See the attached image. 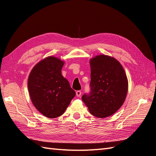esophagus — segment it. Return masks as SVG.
I'll return each instance as SVG.
<instances>
[{
    "mask_svg": "<svg viewBox=\"0 0 156 156\" xmlns=\"http://www.w3.org/2000/svg\"><path fill=\"white\" fill-rule=\"evenodd\" d=\"M76 96H77V97H80L81 96V92L80 91V90H77V92H76Z\"/></svg>",
    "mask_w": 156,
    "mask_h": 156,
    "instance_id": "1",
    "label": "esophagus"
}]
</instances>
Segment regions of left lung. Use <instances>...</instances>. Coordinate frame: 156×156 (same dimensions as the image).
I'll use <instances>...</instances> for the list:
<instances>
[{"instance_id": "8db88e82", "label": "left lung", "mask_w": 156, "mask_h": 156, "mask_svg": "<svg viewBox=\"0 0 156 156\" xmlns=\"http://www.w3.org/2000/svg\"><path fill=\"white\" fill-rule=\"evenodd\" d=\"M90 92L82 100L91 115L105 118L115 113L126 100L128 81L121 64L111 56L100 55L90 60Z\"/></svg>"}]
</instances>
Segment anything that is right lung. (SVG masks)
I'll list each match as a JSON object with an SVG mask.
<instances>
[{"label":"right lung","mask_w":156,"mask_h":156,"mask_svg":"<svg viewBox=\"0 0 156 156\" xmlns=\"http://www.w3.org/2000/svg\"><path fill=\"white\" fill-rule=\"evenodd\" d=\"M64 61L48 56L32 68L28 79V89L36 109L49 119L65 112L75 92L61 73Z\"/></svg>","instance_id":"add662e5"}]
</instances>
